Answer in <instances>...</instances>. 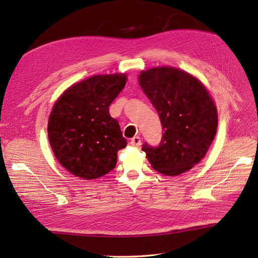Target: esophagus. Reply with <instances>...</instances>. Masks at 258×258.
I'll return each instance as SVG.
<instances>
[{"label": "esophagus", "instance_id": "1", "mask_svg": "<svg viewBox=\"0 0 258 258\" xmlns=\"http://www.w3.org/2000/svg\"><path fill=\"white\" fill-rule=\"evenodd\" d=\"M131 145L135 146V147H140L142 145V140L140 137H135L131 139Z\"/></svg>", "mask_w": 258, "mask_h": 258}]
</instances>
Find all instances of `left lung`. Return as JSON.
<instances>
[{"mask_svg":"<svg viewBox=\"0 0 258 258\" xmlns=\"http://www.w3.org/2000/svg\"><path fill=\"white\" fill-rule=\"evenodd\" d=\"M139 84L164 130L158 147L143 146L146 158L165 176L188 171L205 157L217 132V108L209 91L197 77L172 67L142 71Z\"/></svg>","mask_w":258,"mask_h":258,"instance_id":"left-lung-1","label":"left lung"}]
</instances>
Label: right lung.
<instances>
[{"mask_svg": "<svg viewBox=\"0 0 258 258\" xmlns=\"http://www.w3.org/2000/svg\"><path fill=\"white\" fill-rule=\"evenodd\" d=\"M125 73L94 75L68 88L56 100L47 123L56 159L75 177L93 180L115 167L127 146L109 106L126 86Z\"/></svg>", "mask_w": 258, "mask_h": 258, "instance_id": "obj_1", "label": "right lung"}]
</instances>
